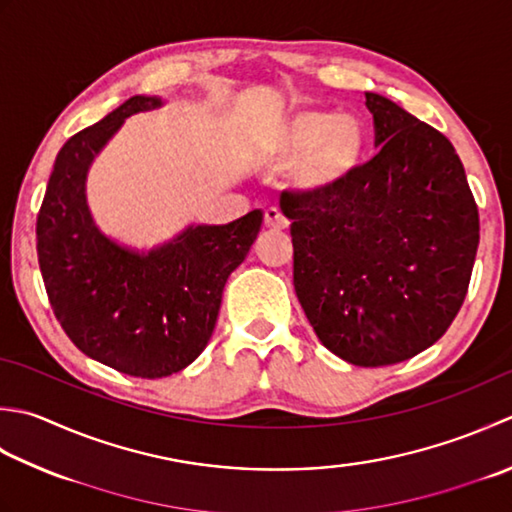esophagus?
Instances as JSON below:
<instances>
[{"instance_id":"34e87169","label":"esophagus","mask_w":512,"mask_h":512,"mask_svg":"<svg viewBox=\"0 0 512 512\" xmlns=\"http://www.w3.org/2000/svg\"><path fill=\"white\" fill-rule=\"evenodd\" d=\"M264 224L273 230H284L288 226V219L279 208H268L264 213Z\"/></svg>"}]
</instances>
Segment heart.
<instances>
[{
    "label": "heart",
    "mask_w": 512,
    "mask_h": 512,
    "mask_svg": "<svg viewBox=\"0 0 512 512\" xmlns=\"http://www.w3.org/2000/svg\"><path fill=\"white\" fill-rule=\"evenodd\" d=\"M368 137L355 117L306 108L268 128L264 150L279 162H297V179L308 188H335L357 173L366 157Z\"/></svg>",
    "instance_id": "1"
}]
</instances>
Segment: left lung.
I'll return each mask as SVG.
<instances>
[{
    "label": "left lung",
    "mask_w": 512,
    "mask_h": 512,
    "mask_svg": "<svg viewBox=\"0 0 512 512\" xmlns=\"http://www.w3.org/2000/svg\"><path fill=\"white\" fill-rule=\"evenodd\" d=\"M379 153L348 182L279 197L310 326L355 366L406 362L442 337L468 293L479 213L437 128L366 93Z\"/></svg>",
    "instance_id": "left-lung-1"
}]
</instances>
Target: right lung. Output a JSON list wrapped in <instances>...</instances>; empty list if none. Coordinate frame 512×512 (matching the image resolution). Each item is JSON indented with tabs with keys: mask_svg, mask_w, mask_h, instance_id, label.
Masks as SVG:
<instances>
[{
	"mask_svg": "<svg viewBox=\"0 0 512 512\" xmlns=\"http://www.w3.org/2000/svg\"><path fill=\"white\" fill-rule=\"evenodd\" d=\"M162 106L130 97L57 153L37 215V259L57 322L84 355L119 373L168 377L193 364L215 330L228 275L262 228V210L226 226H190L146 255L99 233L86 204L93 157L124 119Z\"/></svg>",
	"mask_w": 512,
	"mask_h": 512,
	"instance_id": "obj_1",
	"label": "right lung"
}]
</instances>
